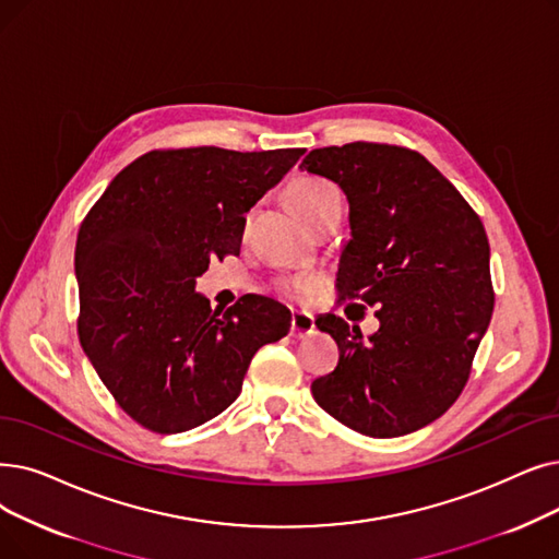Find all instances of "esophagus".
<instances>
[{"mask_svg":"<svg viewBox=\"0 0 559 559\" xmlns=\"http://www.w3.org/2000/svg\"><path fill=\"white\" fill-rule=\"evenodd\" d=\"M289 333L295 337H306L310 333H314V318L306 310H297L293 312V326H289Z\"/></svg>","mask_w":559,"mask_h":559,"instance_id":"34e87169","label":"esophagus"}]
</instances>
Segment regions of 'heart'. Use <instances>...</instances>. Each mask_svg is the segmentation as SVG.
<instances>
[{
	"label": "heart",
	"mask_w": 559,
	"mask_h": 559,
	"mask_svg": "<svg viewBox=\"0 0 559 559\" xmlns=\"http://www.w3.org/2000/svg\"><path fill=\"white\" fill-rule=\"evenodd\" d=\"M335 199H340V193L326 180L301 178L293 185V203L301 216L312 214L314 210H320L322 205H326ZM287 289L289 293H306V289H310V281H295L287 285Z\"/></svg>",
	"instance_id": "heart-1"
}]
</instances>
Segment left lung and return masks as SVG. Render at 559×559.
<instances>
[{"label":"left lung","mask_w":559,"mask_h":559,"mask_svg":"<svg viewBox=\"0 0 559 559\" xmlns=\"http://www.w3.org/2000/svg\"><path fill=\"white\" fill-rule=\"evenodd\" d=\"M301 171L345 191L352 239L340 253V299L377 306L362 337L337 314L314 320L340 349L310 391L349 429L393 439L456 402L493 312L489 239L454 185L420 153L354 141L310 151Z\"/></svg>","instance_id":"8db88e82"}]
</instances>
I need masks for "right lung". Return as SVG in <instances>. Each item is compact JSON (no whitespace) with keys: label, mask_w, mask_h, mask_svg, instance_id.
I'll list each match as a JSON object with an SVG mask.
<instances>
[{"label":"right lung","mask_w":559,"mask_h":559,"mask_svg":"<svg viewBox=\"0 0 559 559\" xmlns=\"http://www.w3.org/2000/svg\"><path fill=\"white\" fill-rule=\"evenodd\" d=\"M304 153L153 151L88 210L75 247L80 343L141 427L178 433L219 416L253 354L287 335L293 314L278 301L245 295L212 310L197 278L239 253L245 214Z\"/></svg>","instance_id":"right-lung-1"}]
</instances>
